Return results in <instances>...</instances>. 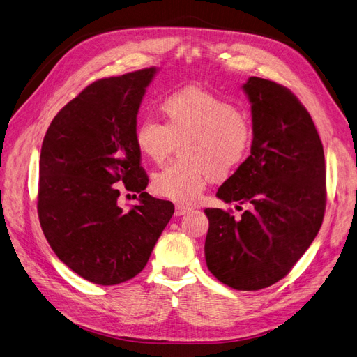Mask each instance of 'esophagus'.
Returning a JSON list of instances; mask_svg holds the SVG:
<instances>
[{"mask_svg":"<svg viewBox=\"0 0 357 357\" xmlns=\"http://www.w3.org/2000/svg\"><path fill=\"white\" fill-rule=\"evenodd\" d=\"M189 211H192V208L188 207V205H181V204L176 205V215H185Z\"/></svg>","mask_w":357,"mask_h":357,"instance_id":"obj_1","label":"esophagus"}]
</instances>
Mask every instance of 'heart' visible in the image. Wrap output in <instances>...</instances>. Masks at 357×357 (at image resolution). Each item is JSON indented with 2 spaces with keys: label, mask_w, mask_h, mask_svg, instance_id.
<instances>
[{
  "label": "heart",
  "mask_w": 357,
  "mask_h": 357,
  "mask_svg": "<svg viewBox=\"0 0 357 357\" xmlns=\"http://www.w3.org/2000/svg\"><path fill=\"white\" fill-rule=\"evenodd\" d=\"M160 113L164 123L146 117L134 135L139 153L155 164H162L181 143L183 160L153 176L152 188L160 197L195 202L213 178L229 177L250 155V117L219 95L201 88L169 92Z\"/></svg>",
  "instance_id": "heart-1"
}]
</instances>
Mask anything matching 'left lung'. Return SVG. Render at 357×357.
<instances>
[{
	"instance_id": "obj_1",
	"label": "left lung",
	"mask_w": 357,
	"mask_h": 357,
	"mask_svg": "<svg viewBox=\"0 0 357 357\" xmlns=\"http://www.w3.org/2000/svg\"><path fill=\"white\" fill-rule=\"evenodd\" d=\"M250 156L219 188L225 202L247 204L240 219L207 208L205 262L236 290H259L289 274L320 229L326 208L325 153L314 122L284 86L250 77Z\"/></svg>"
}]
</instances>
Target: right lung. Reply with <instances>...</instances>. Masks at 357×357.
<instances>
[{
	"instance_id": "add662e5",
	"label": "right lung",
	"mask_w": 357,
	"mask_h": 357,
	"mask_svg": "<svg viewBox=\"0 0 357 357\" xmlns=\"http://www.w3.org/2000/svg\"><path fill=\"white\" fill-rule=\"evenodd\" d=\"M155 74L150 67L93 82L55 116L43 139L41 229L59 261L95 284L142 273L174 214L172 202L144 192L149 177L134 138ZM121 187L140 193L129 212L116 205Z\"/></svg>"
}]
</instances>
